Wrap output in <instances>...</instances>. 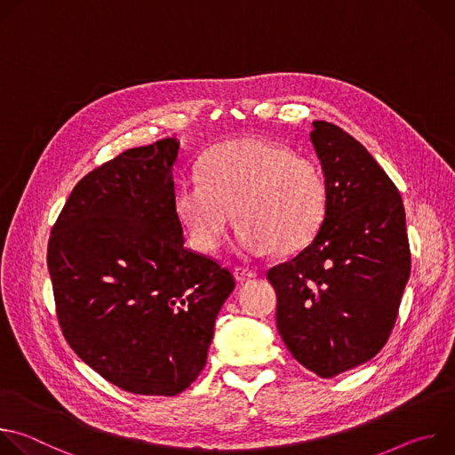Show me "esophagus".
Segmentation results:
<instances>
[{
	"instance_id": "1",
	"label": "esophagus",
	"mask_w": 455,
	"mask_h": 455,
	"mask_svg": "<svg viewBox=\"0 0 455 455\" xmlns=\"http://www.w3.org/2000/svg\"><path fill=\"white\" fill-rule=\"evenodd\" d=\"M234 277H235V281H237L239 284H244V283L255 279L257 274L251 272V270H248V268H234Z\"/></svg>"
}]
</instances>
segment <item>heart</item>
<instances>
[{
	"instance_id": "b5f03b06",
	"label": "heart",
	"mask_w": 455,
	"mask_h": 455,
	"mask_svg": "<svg viewBox=\"0 0 455 455\" xmlns=\"http://www.w3.org/2000/svg\"><path fill=\"white\" fill-rule=\"evenodd\" d=\"M328 192L320 171L284 146L265 139H239L218 146L204 164V176L183 178L174 212L190 244L214 251L234 220V250L246 259L277 248H306L326 216Z\"/></svg>"
}]
</instances>
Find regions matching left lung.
Masks as SVG:
<instances>
[{"label": "left lung", "instance_id": "8db88e82", "mask_svg": "<svg viewBox=\"0 0 455 455\" xmlns=\"http://www.w3.org/2000/svg\"><path fill=\"white\" fill-rule=\"evenodd\" d=\"M309 139L326 183V216L268 281L290 353L333 378L385 346L411 275V250L400 192L371 153L331 122L313 120Z\"/></svg>", "mask_w": 455, "mask_h": 455}]
</instances>
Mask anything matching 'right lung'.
<instances>
[{
  "mask_svg": "<svg viewBox=\"0 0 455 455\" xmlns=\"http://www.w3.org/2000/svg\"><path fill=\"white\" fill-rule=\"evenodd\" d=\"M180 142L127 149L72 190L48 241L64 339L95 372L133 395L174 396L207 362L235 283L183 244L172 167Z\"/></svg>",
  "mask_w": 455,
  "mask_h": 455,
  "instance_id": "right-lung-1",
  "label": "right lung"
}]
</instances>
